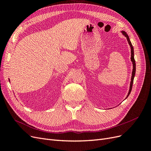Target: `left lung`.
I'll return each instance as SVG.
<instances>
[{
	"mask_svg": "<svg viewBox=\"0 0 151 151\" xmlns=\"http://www.w3.org/2000/svg\"><path fill=\"white\" fill-rule=\"evenodd\" d=\"M122 33L123 34V35H124L125 37L127 38V40L128 41V43H129L130 47V49H131V61L132 62V64H133V69H132V77H131V81H130V89L129 91V93H128L127 96L126 98H128L129 96L131 91H132V85H133V82H134V77H135V70H136V65H135V59H134V47L132 46V43L130 40L129 38V36H128V35L127 34L126 32H125L124 31H122ZM125 98V99H126Z\"/></svg>",
	"mask_w": 151,
	"mask_h": 151,
	"instance_id": "left-lung-1",
	"label": "left lung"
}]
</instances>
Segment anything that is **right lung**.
I'll return each mask as SVG.
<instances>
[{
  "label": "right lung",
  "mask_w": 151,
  "mask_h": 151,
  "mask_svg": "<svg viewBox=\"0 0 151 151\" xmlns=\"http://www.w3.org/2000/svg\"><path fill=\"white\" fill-rule=\"evenodd\" d=\"M9 81H10V80H9Z\"/></svg>",
  "instance_id": "obj_1"
}]
</instances>
